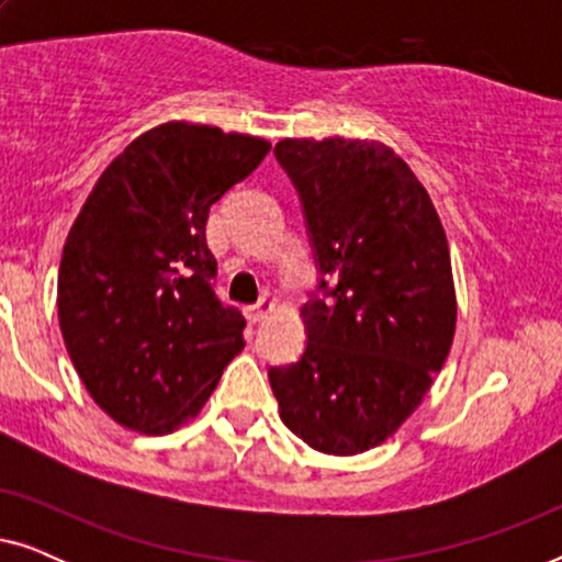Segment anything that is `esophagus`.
<instances>
[{"label": "esophagus", "instance_id": "34e87169", "mask_svg": "<svg viewBox=\"0 0 562 562\" xmlns=\"http://www.w3.org/2000/svg\"><path fill=\"white\" fill-rule=\"evenodd\" d=\"M273 310H276L273 299L263 296V299H260L258 304H252V306H250V319H252V322H263V319L271 317V312H273Z\"/></svg>", "mask_w": 562, "mask_h": 562}]
</instances>
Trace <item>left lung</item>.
Instances as JSON below:
<instances>
[{
	"instance_id": "obj_1",
	"label": "left lung",
	"mask_w": 562,
	"mask_h": 562,
	"mask_svg": "<svg viewBox=\"0 0 562 562\" xmlns=\"http://www.w3.org/2000/svg\"><path fill=\"white\" fill-rule=\"evenodd\" d=\"M273 153L302 199L325 296L302 310L304 356L268 381L291 432L327 456H358L404 425L448 358V237L389 145L286 137Z\"/></svg>"
}]
</instances>
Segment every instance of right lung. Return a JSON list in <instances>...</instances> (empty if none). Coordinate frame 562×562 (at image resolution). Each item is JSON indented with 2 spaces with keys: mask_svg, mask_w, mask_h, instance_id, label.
<instances>
[{
  "mask_svg": "<svg viewBox=\"0 0 562 562\" xmlns=\"http://www.w3.org/2000/svg\"><path fill=\"white\" fill-rule=\"evenodd\" d=\"M271 143L166 122L99 176L66 237L58 322L91 398L122 427L168 435L196 417L243 350L245 319L214 294L210 206Z\"/></svg>",
  "mask_w": 562,
  "mask_h": 562,
  "instance_id": "right-lung-1",
  "label": "right lung"
}]
</instances>
